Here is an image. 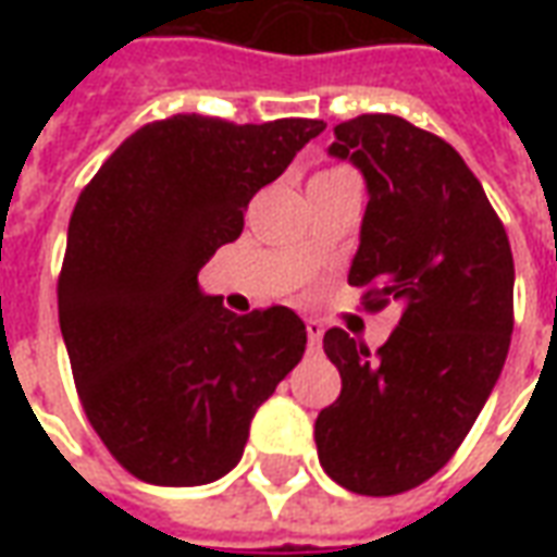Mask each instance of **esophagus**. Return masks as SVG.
<instances>
[{"label":"esophagus","instance_id":"esophagus-1","mask_svg":"<svg viewBox=\"0 0 557 557\" xmlns=\"http://www.w3.org/2000/svg\"><path fill=\"white\" fill-rule=\"evenodd\" d=\"M322 334H325L322 322L310 319V322H307V343H310V351H319V346H322Z\"/></svg>","mask_w":557,"mask_h":557}]
</instances>
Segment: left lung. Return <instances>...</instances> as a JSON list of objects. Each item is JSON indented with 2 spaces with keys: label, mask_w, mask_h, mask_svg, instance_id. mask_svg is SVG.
Listing matches in <instances>:
<instances>
[{
  "label": "left lung",
  "mask_w": 557,
  "mask_h": 557,
  "mask_svg": "<svg viewBox=\"0 0 557 557\" xmlns=\"http://www.w3.org/2000/svg\"><path fill=\"white\" fill-rule=\"evenodd\" d=\"M367 182L349 286L363 307L403 304L370 351L325 334L337 403L315 418L327 478L358 495H399L450 462L502 375L513 334V253L504 223L450 143L387 113L334 127L327 148Z\"/></svg>",
  "instance_id": "obj_1"
}]
</instances>
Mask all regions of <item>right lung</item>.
<instances>
[{
    "mask_svg": "<svg viewBox=\"0 0 557 557\" xmlns=\"http://www.w3.org/2000/svg\"><path fill=\"white\" fill-rule=\"evenodd\" d=\"M322 131L319 119L172 115L131 134L79 194L59 325L83 411L134 478H223L256 409L301 361L307 327L289 307L235 315L196 274Z\"/></svg>",
    "mask_w": 557,
    "mask_h": 557,
    "instance_id": "1",
    "label": "right lung"
}]
</instances>
